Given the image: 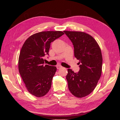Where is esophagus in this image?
I'll return each instance as SVG.
<instances>
[{"label": "esophagus", "instance_id": "obj_1", "mask_svg": "<svg viewBox=\"0 0 120 120\" xmlns=\"http://www.w3.org/2000/svg\"><path fill=\"white\" fill-rule=\"evenodd\" d=\"M56 68H57V69H60V68H62V67L60 66V65H57V66H56Z\"/></svg>", "mask_w": 120, "mask_h": 120}]
</instances>
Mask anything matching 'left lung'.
I'll use <instances>...</instances> for the list:
<instances>
[{"instance_id":"8db88e82","label":"left lung","mask_w":120,"mask_h":120,"mask_svg":"<svg viewBox=\"0 0 120 120\" xmlns=\"http://www.w3.org/2000/svg\"><path fill=\"white\" fill-rule=\"evenodd\" d=\"M72 43L74 55L79 60V70H68L66 79L71 93L82 98L91 93L101 77L103 59L101 50L92 36L80 31H64Z\"/></svg>"}]
</instances>
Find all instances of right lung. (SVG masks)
<instances>
[{"mask_svg":"<svg viewBox=\"0 0 120 120\" xmlns=\"http://www.w3.org/2000/svg\"><path fill=\"white\" fill-rule=\"evenodd\" d=\"M64 33L60 31H47L31 35L21 49L19 70L30 94L41 97L49 92L56 71L54 66L44 64L43 57L49 55L50 43Z\"/></svg>","mask_w":120,"mask_h":120,"instance_id":"obj_1","label":"right lung"}]
</instances>
